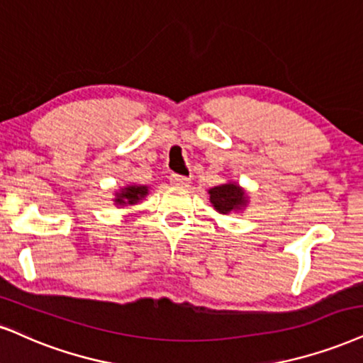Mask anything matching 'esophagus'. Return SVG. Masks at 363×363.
I'll return each mask as SVG.
<instances>
[{
	"label": "esophagus",
	"instance_id": "1",
	"mask_svg": "<svg viewBox=\"0 0 363 363\" xmlns=\"http://www.w3.org/2000/svg\"><path fill=\"white\" fill-rule=\"evenodd\" d=\"M169 183H172L173 186H180V189H183V186H189L190 178H189V177H182V174L173 173L172 177H169Z\"/></svg>",
	"mask_w": 363,
	"mask_h": 363
}]
</instances>
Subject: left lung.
Returning <instances> with one entry per match:
<instances>
[{"instance_id":"8db88e82","label":"left lung","mask_w":363,"mask_h":363,"mask_svg":"<svg viewBox=\"0 0 363 363\" xmlns=\"http://www.w3.org/2000/svg\"><path fill=\"white\" fill-rule=\"evenodd\" d=\"M210 202L220 213H229L245 205L244 190L234 185V183H225V185L213 186L208 190Z\"/></svg>"}]
</instances>
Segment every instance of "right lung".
I'll use <instances>...</instances> for the list:
<instances>
[{
	"instance_id": "obj_1",
	"label": "right lung",
	"mask_w": 363,
	"mask_h": 363,
	"mask_svg": "<svg viewBox=\"0 0 363 363\" xmlns=\"http://www.w3.org/2000/svg\"><path fill=\"white\" fill-rule=\"evenodd\" d=\"M147 194V186H128V189L121 190L118 194V199H116V203L119 205H133L136 203L138 200H141L143 196Z\"/></svg>"
}]
</instances>
